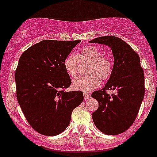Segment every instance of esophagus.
Masks as SVG:
<instances>
[{
	"mask_svg": "<svg viewBox=\"0 0 157 157\" xmlns=\"http://www.w3.org/2000/svg\"><path fill=\"white\" fill-rule=\"evenodd\" d=\"M83 96H84V99L85 100H88L91 98L90 94H89V93H84V94H83Z\"/></svg>",
	"mask_w": 157,
	"mask_h": 157,
	"instance_id": "34e87169",
	"label": "esophagus"
}]
</instances>
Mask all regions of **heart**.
<instances>
[{"mask_svg": "<svg viewBox=\"0 0 157 157\" xmlns=\"http://www.w3.org/2000/svg\"><path fill=\"white\" fill-rule=\"evenodd\" d=\"M79 62L88 63V75L78 77L72 82V86L77 90L90 91L99 86L101 80L109 79L113 71V61L109 56L103 54L101 48L95 45H87L80 49L77 55L70 53L65 58L63 66L70 77L77 75Z\"/></svg>", "mask_w": 157, "mask_h": 157, "instance_id": "1", "label": "heart"}]
</instances>
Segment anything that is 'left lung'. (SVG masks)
I'll return each instance as SVG.
<instances>
[{"label": "left lung", "instance_id": "8db88e82", "mask_svg": "<svg viewBox=\"0 0 157 157\" xmlns=\"http://www.w3.org/2000/svg\"><path fill=\"white\" fill-rule=\"evenodd\" d=\"M90 43L108 45L112 49L113 71L105 86L92 94L98 101L92 118L97 128L107 135H117L132 125L145 95V76L138 53L123 40L115 36L96 37ZM117 94H107V90Z\"/></svg>", "mask_w": 157, "mask_h": 157}]
</instances>
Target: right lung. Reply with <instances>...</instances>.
<instances>
[{"mask_svg":"<svg viewBox=\"0 0 157 157\" xmlns=\"http://www.w3.org/2000/svg\"><path fill=\"white\" fill-rule=\"evenodd\" d=\"M80 41L43 40L19 59L15 74L18 102L29 124L43 135L64 131L73 109L84 99L81 91H64L71 80L63 61Z\"/></svg>","mask_w":157,"mask_h":157,"instance_id":"right-lung-1","label":"right lung"}]
</instances>
